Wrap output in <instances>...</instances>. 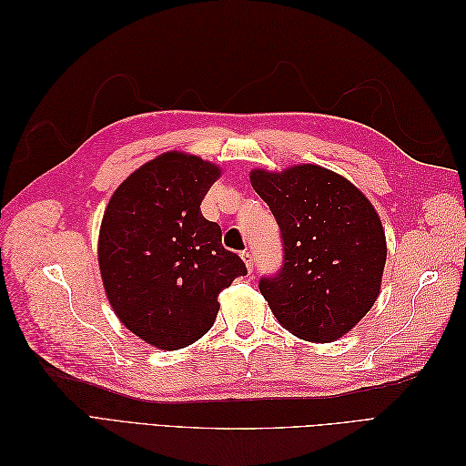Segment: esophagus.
Returning a JSON list of instances; mask_svg holds the SVG:
<instances>
[{
	"mask_svg": "<svg viewBox=\"0 0 466 466\" xmlns=\"http://www.w3.org/2000/svg\"><path fill=\"white\" fill-rule=\"evenodd\" d=\"M241 258L245 260V264H247V268H248V272H252V268H255V264H252L250 250H243V252H241Z\"/></svg>",
	"mask_w": 466,
	"mask_h": 466,
	"instance_id": "34e87169",
	"label": "esophagus"
}]
</instances>
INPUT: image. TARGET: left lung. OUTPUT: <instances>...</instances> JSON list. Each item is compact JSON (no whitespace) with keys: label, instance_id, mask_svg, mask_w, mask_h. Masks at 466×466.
Wrapping results in <instances>:
<instances>
[{"label":"left lung","instance_id":"obj_1","mask_svg":"<svg viewBox=\"0 0 466 466\" xmlns=\"http://www.w3.org/2000/svg\"><path fill=\"white\" fill-rule=\"evenodd\" d=\"M250 182L284 245V264L258 284L274 317L309 342L344 336L380 289L387 241L375 208L350 180L319 165L255 168Z\"/></svg>","mask_w":466,"mask_h":466}]
</instances>
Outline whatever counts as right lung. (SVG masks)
Returning a JSON list of instances; mask_svg holds the SVG:
<instances>
[{
    "label": "right lung",
    "mask_w": 466,
    "mask_h": 466,
    "mask_svg": "<svg viewBox=\"0 0 466 466\" xmlns=\"http://www.w3.org/2000/svg\"><path fill=\"white\" fill-rule=\"evenodd\" d=\"M219 167L168 151L112 194L98 233V268L122 324L147 344L178 350L214 327L218 295L247 274L223 248L221 228L200 204Z\"/></svg>",
    "instance_id": "obj_1"
}]
</instances>
